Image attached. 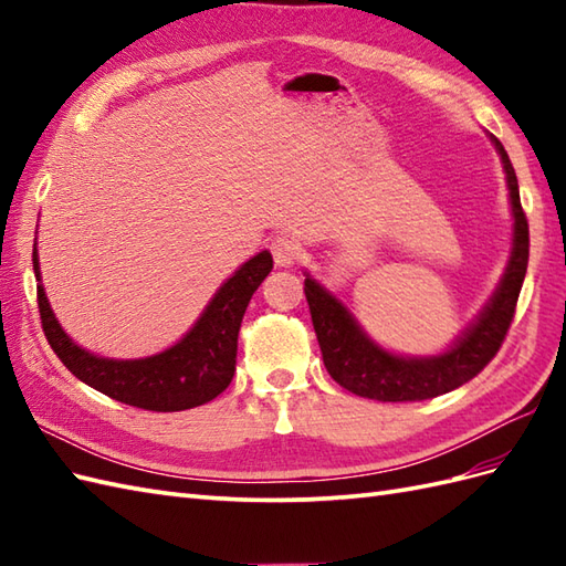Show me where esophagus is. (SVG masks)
<instances>
[{"label":"esophagus","instance_id":"esophagus-1","mask_svg":"<svg viewBox=\"0 0 566 566\" xmlns=\"http://www.w3.org/2000/svg\"><path fill=\"white\" fill-rule=\"evenodd\" d=\"M272 255L280 268H292L294 262L304 258V245L292 235H280L272 240Z\"/></svg>","mask_w":566,"mask_h":566}]
</instances>
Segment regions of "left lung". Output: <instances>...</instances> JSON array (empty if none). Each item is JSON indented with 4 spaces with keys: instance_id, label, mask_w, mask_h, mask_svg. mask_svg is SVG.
Here are the masks:
<instances>
[{
    "instance_id": "obj_1",
    "label": "left lung",
    "mask_w": 566,
    "mask_h": 566,
    "mask_svg": "<svg viewBox=\"0 0 566 566\" xmlns=\"http://www.w3.org/2000/svg\"><path fill=\"white\" fill-rule=\"evenodd\" d=\"M506 172L511 213H513V248L496 292L491 294L479 316L457 335L454 343L440 355L406 357L389 353L365 333L338 296L328 292L308 272L304 294L311 308V321L323 353V365L343 389L375 401H423L448 394L476 377L506 338L515 314L521 286L527 270V219L521 207L518 177H515L509 153L501 140L491 136Z\"/></svg>"
}]
</instances>
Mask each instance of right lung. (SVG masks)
Instances as JSON below:
<instances>
[{"mask_svg":"<svg viewBox=\"0 0 566 566\" xmlns=\"http://www.w3.org/2000/svg\"><path fill=\"white\" fill-rule=\"evenodd\" d=\"M39 280V311L48 343L72 375L112 399L146 411H185L216 399L233 379L238 331L252 294L272 272L270 250L240 264L201 311L195 326L163 353L138 359L99 357L84 350L60 326L41 284L39 252L33 245Z\"/></svg>","mask_w":566,"mask_h":566,"instance_id":"right-lung-1","label":"right lung"}]
</instances>
